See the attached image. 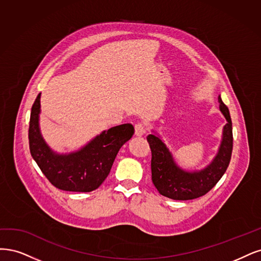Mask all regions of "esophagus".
<instances>
[{"label": "esophagus", "mask_w": 261, "mask_h": 261, "mask_svg": "<svg viewBox=\"0 0 261 261\" xmlns=\"http://www.w3.org/2000/svg\"><path fill=\"white\" fill-rule=\"evenodd\" d=\"M145 131H146L145 125L143 124L142 122H139V123H137L136 125H134V133H136L137 137L143 136V134L145 133Z\"/></svg>", "instance_id": "esophagus-1"}]
</instances>
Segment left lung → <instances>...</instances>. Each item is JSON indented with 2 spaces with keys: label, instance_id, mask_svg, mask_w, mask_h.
Returning a JSON list of instances; mask_svg holds the SVG:
<instances>
[{
  "label": "left lung",
  "instance_id": "left-lung-1",
  "mask_svg": "<svg viewBox=\"0 0 261 261\" xmlns=\"http://www.w3.org/2000/svg\"><path fill=\"white\" fill-rule=\"evenodd\" d=\"M220 111L226 119L222 141L217 155L201 170L187 171L175 164L170 150L156 134H148L147 142L152 150V181L162 195L175 199L189 200L205 195L218 183L228 168L233 148L232 121L229 109L219 95Z\"/></svg>",
  "mask_w": 261,
  "mask_h": 261
}]
</instances>
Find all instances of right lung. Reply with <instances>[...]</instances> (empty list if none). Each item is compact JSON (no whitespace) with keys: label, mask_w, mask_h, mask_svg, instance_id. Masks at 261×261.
<instances>
[{"label":"right lung","mask_w":261,"mask_h":261,"mask_svg":"<svg viewBox=\"0 0 261 261\" xmlns=\"http://www.w3.org/2000/svg\"><path fill=\"white\" fill-rule=\"evenodd\" d=\"M40 97L31 108L29 123V147L32 158L41 171L57 189L69 192L96 190L111 172L120 147L129 141L134 128L131 123L116 125L103 131L77 152L57 154L49 148L39 128Z\"/></svg>","instance_id":"add662e5"}]
</instances>
